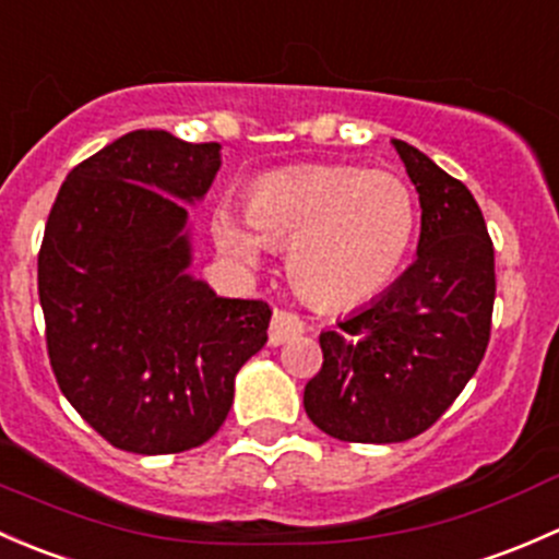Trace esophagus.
Wrapping results in <instances>:
<instances>
[{
  "label": "esophagus",
  "mask_w": 559,
  "mask_h": 559,
  "mask_svg": "<svg viewBox=\"0 0 559 559\" xmlns=\"http://www.w3.org/2000/svg\"><path fill=\"white\" fill-rule=\"evenodd\" d=\"M298 333H304V320L298 314L287 312V309H274L272 325H269V342L277 347V344L296 338Z\"/></svg>",
  "instance_id": "1"
}]
</instances>
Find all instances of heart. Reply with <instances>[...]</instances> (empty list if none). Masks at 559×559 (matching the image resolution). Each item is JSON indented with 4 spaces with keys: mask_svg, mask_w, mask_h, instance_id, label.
Here are the masks:
<instances>
[{
    "mask_svg": "<svg viewBox=\"0 0 559 559\" xmlns=\"http://www.w3.org/2000/svg\"><path fill=\"white\" fill-rule=\"evenodd\" d=\"M417 231V199L390 169L314 164L261 177L247 217L223 206L212 217L217 247L258 266L263 247H290L287 274L307 301L353 309L371 301L404 266Z\"/></svg>",
    "mask_w": 559,
    "mask_h": 559,
    "instance_id": "b5f03b06",
    "label": "heart"
}]
</instances>
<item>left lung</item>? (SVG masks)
<instances>
[{
	"instance_id": "left-lung-1",
	"label": "left lung",
	"mask_w": 559,
	"mask_h": 559,
	"mask_svg": "<svg viewBox=\"0 0 559 559\" xmlns=\"http://www.w3.org/2000/svg\"><path fill=\"white\" fill-rule=\"evenodd\" d=\"M423 206L417 261L379 298L320 333L304 388L309 419L338 441L395 444L428 430L485 358L495 250L468 188L393 140Z\"/></svg>"
}]
</instances>
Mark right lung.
Listing matches in <instances>:
<instances>
[{"label":"right lung","instance_id":"right-lung-1","mask_svg":"<svg viewBox=\"0 0 559 559\" xmlns=\"http://www.w3.org/2000/svg\"><path fill=\"white\" fill-rule=\"evenodd\" d=\"M217 142L140 129L85 158L53 201L37 258L56 382L118 450L175 454L226 423L239 368L272 309L221 298L188 272L182 201L204 199Z\"/></svg>","mask_w":559,"mask_h":559}]
</instances>
